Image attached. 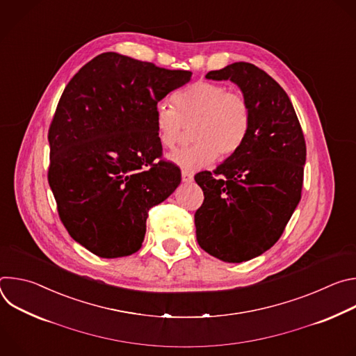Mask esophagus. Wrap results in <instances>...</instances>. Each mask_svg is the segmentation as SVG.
<instances>
[{"label":"esophagus","mask_w":356,"mask_h":356,"mask_svg":"<svg viewBox=\"0 0 356 356\" xmlns=\"http://www.w3.org/2000/svg\"><path fill=\"white\" fill-rule=\"evenodd\" d=\"M181 180L184 183H191L194 180V175L191 172H187V170H183L181 172Z\"/></svg>","instance_id":"1"}]
</instances>
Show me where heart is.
Returning a JSON list of instances; mask_svg holds the SVG:
<instances>
[{"instance_id": "b5f03b06", "label": "heart", "mask_w": 356, "mask_h": 356, "mask_svg": "<svg viewBox=\"0 0 356 356\" xmlns=\"http://www.w3.org/2000/svg\"><path fill=\"white\" fill-rule=\"evenodd\" d=\"M173 108L158 106L155 128L159 143L173 149L190 128L193 143L175 150L169 161L186 170L211 165L217 156L228 159L243 147L252 125V110L242 92L224 84L198 80L175 92Z\"/></svg>"}]
</instances>
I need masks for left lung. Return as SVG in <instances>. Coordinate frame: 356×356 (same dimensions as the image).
I'll use <instances>...</instances> for the list:
<instances>
[{"mask_svg":"<svg viewBox=\"0 0 356 356\" xmlns=\"http://www.w3.org/2000/svg\"><path fill=\"white\" fill-rule=\"evenodd\" d=\"M248 98L252 125L243 147L195 183L204 201L194 214L198 245L228 264L262 255L282 236L301 198L306 140L286 91L266 72L236 62L209 72Z\"/></svg>","mask_w":356,"mask_h":356,"instance_id":"left-lung-1","label":"left lung"}]
</instances>
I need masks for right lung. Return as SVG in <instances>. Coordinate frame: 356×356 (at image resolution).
Wrapping results in <instances>:
<instances>
[{"mask_svg":"<svg viewBox=\"0 0 356 356\" xmlns=\"http://www.w3.org/2000/svg\"><path fill=\"white\" fill-rule=\"evenodd\" d=\"M190 77L107 52L66 86L47 134V180L67 232L94 255L139 250L147 211L180 184V169L161 159L155 110Z\"/></svg>","mask_w":356,"mask_h":356,"instance_id":"1","label":"right lung"}]
</instances>
